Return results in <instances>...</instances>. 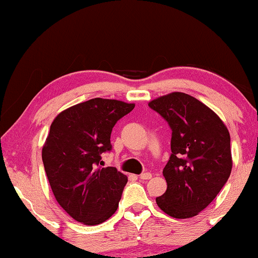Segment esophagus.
<instances>
[{
    "instance_id": "34e87169",
    "label": "esophagus",
    "mask_w": 258,
    "mask_h": 258,
    "mask_svg": "<svg viewBox=\"0 0 258 258\" xmlns=\"http://www.w3.org/2000/svg\"><path fill=\"white\" fill-rule=\"evenodd\" d=\"M151 177H153V175H151L150 172H143V174L140 175L141 179H150Z\"/></svg>"
}]
</instances>
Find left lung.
Returning a JSON list of instances; mask_svg holds the SVG:
<instances>
[{"label": "left lung", "instance_id": "obj_1", "mask_svg": "<svg viewBox=\"0 0 258 258\" xmlns=\"http://www.w3.org/2000/svg\"><path fill=\"white\" fill-rule=\"evenodd\" d=\"M171 128V155L163 169L167 190L156 197L161 210L175 218L199 215L227 183L232 168L230 135L206 104L184 93L149 102Z\"/></svg>", "mask_w": 258, "mask_h": 258}]
</instances>
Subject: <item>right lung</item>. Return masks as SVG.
I'll list each match as a JSON object with an SVG mask.
<instances>
[{
  "mask_svg": "<svg viewBox=\"0 0 258 258\" xmlns=\"http://www.w3.org/2000/svg\"><path fill=\"white\" fill-rule=\"evenodd\" d=\"M134 103L93 98L56 116L42 148V161L56 201L74 220L103 223L118 208L128 177L114 167H102L101 154L111 150L116 122Z\"/></svg>",
  "mask_w": 258,
  "mask_h": 258,
  "instance_id": "add662e5",
  "label": "right lung"
}]
</instances>
